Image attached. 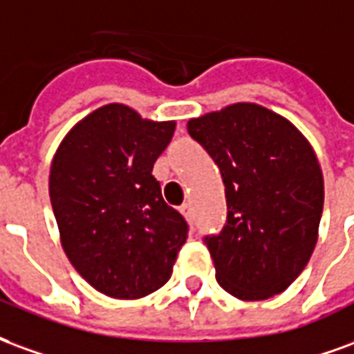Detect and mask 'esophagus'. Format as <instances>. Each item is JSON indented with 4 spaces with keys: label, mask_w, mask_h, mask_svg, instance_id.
Segmentation results:
<instances>
[{
    "label": "esophagus",
    "mask_w": 354,
    "mask_h": 354,
    "mask_svg": "<svg viewBox=\"0 0 354 354\" xmlns=\"http://www.w3.org/2000/svg\"><path fill=\"white\" fill-rule=\"evenodd\" d=\"M180 213H183V216L187 218L188 223L192 221V207H190V203H183L180 205Z\"/></svg>",
    "instance_id": "1"
}]
</instances>
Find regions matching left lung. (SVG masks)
I'll return each instance as SVG.
<instances>
[{
  "mask_svg": "<svg viewBox=\"0 0 354 354\" xmlns=\"http://www.w3.org/2000/svg\"><path fill=\"white\" fill-rule=\"evenodd\" d=\"M187 128L223 175L226 224L203 237L218 285L239 300L281 294L317 245L324 183L315 151L292 122L257 103H234Z\"/></svg>",
  "mask_w": 354,
  "mask_h": 354,
  "instance_id": "1",
  "label": "left lung"
}]
</instances>
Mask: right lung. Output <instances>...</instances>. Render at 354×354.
Returning <instances> with one entry per match:
<instances>
[{
  "mask_svg": "<svg viewBox=\"0 0 354 354\" xmlns=\"http://www.w3.org/2000/svg\"><path fill=\"white\" fill-rule=\"evenodd\" d=\"M174 131V120L109 103L75 124L54 154L48 194L62 247L105 296L136 300L158 290L187 241V221L152 175Z\"/></svg>",
  "mask_w": 354,
  "mask_h": 354,
  "instance_id": "right-lung-1",
  "label": "right lung"
}]
</instances>
